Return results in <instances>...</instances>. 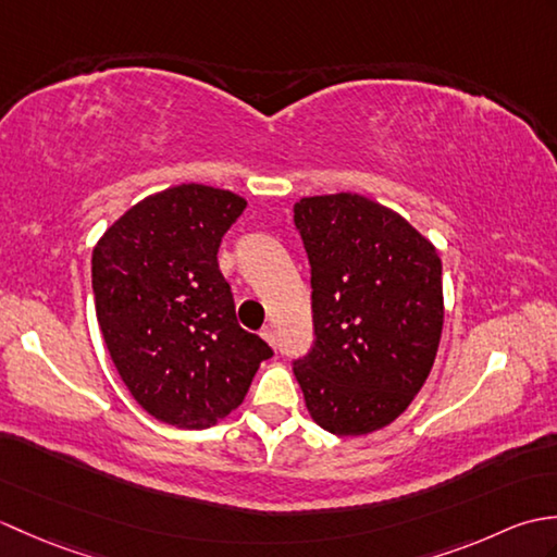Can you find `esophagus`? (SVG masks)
I'll use <instances>...</instances> for the list:
<instances>
[{
  "mask_svg": "<svg viewBox=\"0 0 557 557\" xmlns=\"http://www.w3.org/2000/svg\"><path fill=\"white\" fill-rule=\"evenodd\" d=\"M260 335H263V339L268 342V345L275 347L277 345V337H275V330H272L270 325H265L263 330H260Z\"/></svg>",
  "mask_w": 557,
  "mask_h": 557,
  "instance_id": "obj_1",
  "label": "esophagus"
}]
</instances>
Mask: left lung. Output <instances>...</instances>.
Returning a JSON list of instances; mask_svg holds the SVG:
<instances>
[{"instance_id":"obj_1","label":"left lung","mask_w":557,"mask_h":557,"mask_svg":"<svg viewBox=\"0 0 557 557\" xmlns=\"http://www.w3.org/2000/svg\"><path fill=\"white\" fill-rule=\"evenodd\" d=\"M294 227L311 265L313 347L294 375L318 425L383 429L429 377L443 333V265L429 239L359 194L301 198Z\"/></svg>"}]
</instances>
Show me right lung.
Listing matches in <instances>:
<instances>
[{
	"label": "right lung",
	"mask_w": 557,
	"mask_h": 557,
	"mask_svg": "<svg viewBox=\"0 0 557 557\" xmlns=\"http://www.w3.org/2000/svg\"><path fill=\"white\" fill-rule=\"evenodd\" d=\"M246 200L182 184L148 196L102 234L92 294L104 345L128 393L176 429H208L244 401L265 339L236 323L218 263Z\"/></svg>",
	"instance_id": "obj_1"
}]
</instances>
